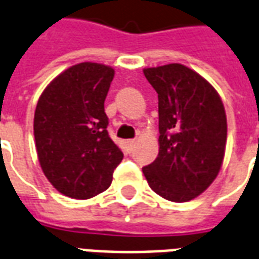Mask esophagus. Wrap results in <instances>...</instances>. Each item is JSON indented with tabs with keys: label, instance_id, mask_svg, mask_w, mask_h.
I'll use <instances>...</instances> for the list:
<instances>
[{
	"label": "esophagus",
	"instance_id": "esophagus-1",
	"mask_svg": "<svg viewBox=\"0 0 259 259\" xmlns=\"http://www.w3.org/2000/svg\"><path fill=\"white\" fill-rule=\"evenodd\" d=\"M125 144H126V147H127V149L132 151V149L134 148V145H136V140H127Z\"/></svg>",
	"mask_w": 259,
	"mask_h": 259
}]
</instances>
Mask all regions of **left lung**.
Wrapping results in <instances>:
<instances>
[{"instance_id": "1", "label": "left lung", "mask_w": 259, "mask_h": 259, "mask_svg": "<svg viewBox=\"0 0 259 259\" xmlns=\"http://www.w3.org/2000/svg\"><path fill=\"white\" fill-rule=\"evenodd\" d=\"M159 98V155L144 167L156 194L187 202L204 193L222 168L227 116L216 90L185 65L144 69Z\"/></svg>"}]
</instances>
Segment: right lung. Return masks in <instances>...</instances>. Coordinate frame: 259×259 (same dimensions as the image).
I'll return each instance as SVG.
<instances>
[{"mask_svg":"<svg viewBox=\"0 0 259 259\" xmlns=\"http://www.w3.org/2000/svg\"><path fill=\"white\" fill-rule=\"evenodd\" d=\"M112 78L111 66L81 62L55 77L37 100V159L49 182L70 198L88 200L107 190L123 159L104 112Z\"/></svg>","mask_w":259,"mask_h":259,"instance_id":"right-lung-1","label":"right lung"}]
</instances>
